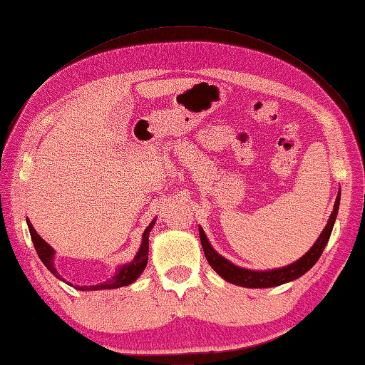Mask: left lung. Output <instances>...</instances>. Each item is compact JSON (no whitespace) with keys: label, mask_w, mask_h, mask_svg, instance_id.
Here are the masks:
<instances>
[{"label":"left lung","mask_w":365,"mask_h":365,"mask_svg":"<svg viewBox=\"0 0 365 365\" xmlns=\"http://www.w3.org/2000/svg\"><path fill=\"white\" fill-rule=\"evenodd\" d=\"M339 201H341V193H337V198L334 202V209L330 215V220L322 230L321 237L317 238V242L313 245V247L294 263L280 269H272V271H250L238 268V266L227 262L225 257H221L218 252L213 251V247L207 242V237L204 234V230L200 227V238H201V246L204 255L209 262V264L215 269L217 274H220L225 280L234 283L238 287H246V288H271L282 285V283H287L294 280L300 275H304L308 269L314 266V263L319 260V257L322 255L325 246L330 240L331 230L334 226V220L337 215V210H339Z\"/></svg>","instance_id":"8db88e82"}]
</instances>
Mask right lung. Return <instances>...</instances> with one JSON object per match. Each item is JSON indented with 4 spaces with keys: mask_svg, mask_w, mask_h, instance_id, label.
Wrapping results in <instances>:
<instances>
[{
    "mask_svg": "<svg viewBox=\"0 0 365 365\" xmlns=\"http://www.w3.org/2000/svg\"><path fill=\"white\" fill-rule=\"evenodd\" d=\"M155 226V220L152 221V225H150L145 230H144V235H142V245H140V250L138 252V255L135 257V260H133L130 264L122 266L119 269V272L114 275V277L106 282V283H101V285H93V287H77V289H82V291H97V289H114V288H120V287H127L130 283L135 282L139 275L142 274V271L145 269L147 266V260H148V234L152 227ZM28 227H29V232H31V238H32V243L35 251H37L40 260L43 262V264L46 266V268L56 275L57 279L63 280L60 277V274H57L56 268H54V250L44 242V240L35 232V229L32 227L31 221L28 220ZM65 282V280H63ZM71 285V283H69Z\"/></svg>",
    "mask_w": 365,
    "mask_h": 365,
    "instance_id": "right-lung-1",
    "label": "right lung"
}]
</instances>
